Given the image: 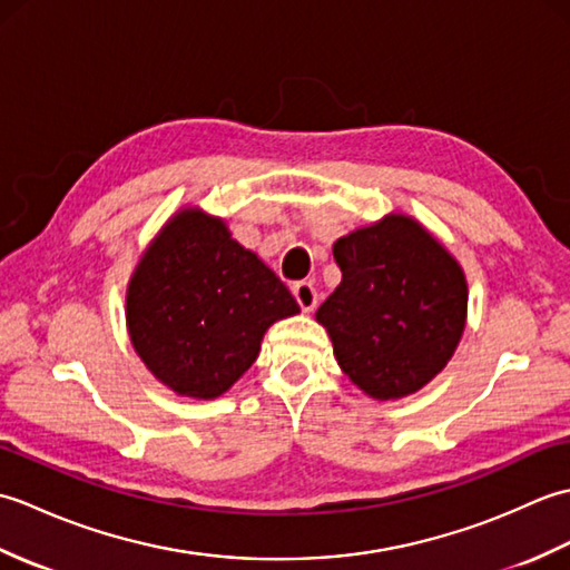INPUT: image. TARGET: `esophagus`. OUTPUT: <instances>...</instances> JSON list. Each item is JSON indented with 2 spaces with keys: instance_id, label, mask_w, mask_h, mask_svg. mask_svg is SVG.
I'll return each instance as SVG.
<instances>
[{
  "instance_id": "1",
  "label": "esophagus",
  "mask_w": 570,
  "mask_h": 570,
  "mask_svg": "<svg viewBox=\"0 0 570 570\" xmlns=\"http://www.w3.org/2000/svg\"><path fill=\"white\" fill-rule=\"evenodd\" d=\"M292 294L298 301V306H301V311H304V313H311L313 308H316V304H318L316 286H313L311 282H296L292 286Z\"/></svg>"
}]
</instances>
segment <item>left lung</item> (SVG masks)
<instances>
[{"mask_svg": "<svg viewBox=\"0 0 570 570\" xmlns=\"http://www.w3.org/2000/svg\"><path fill=\"white\" fill-rule=\"evenodd\" d=\"M343 278L316 311L333 355L380 402L423 390L468 321L463 266L416 217L390 213L333 245Z\"/></svg>", "mask_w": 570, "mask_h": 570, "instance_id": "8db88e82", "label": "left lung"}]
</instances>
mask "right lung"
Returning a JSON list of instances; mask_svg holds the SVG:
<instances>
[{
  "label": "right lung",
  "mask_w": 570,
  "mask_h": 570,
  "mask_svg": "<svg viewBox=\"0 0 570 570\" xmlns=\"http://www.w3.org/2000/svg\"><path fill=\"white\" fill-rule=\"evenodd\" d=\"M298 304L223 217L186 205L149 242L127 284V331L168 390L217 399L257 360L264 333Z\"/></svg>",
  "instance_id": "right-lung-1"
}]
</instances>
